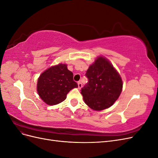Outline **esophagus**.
Returning a JSON list of instances; mask_svg holds the SVG:
<instances>
[{
  "instance_id": "1",
  "label": "esophagus",
  "mask_w": 158,
  "mask_h": 158,
  "mask_svg": "<svg viewBox=\"0 0 158 158\" xmlns=\"http://www.w3.org/2000/svg\"><path fill=\"white\" fill-rule=\"evenodd\" d=\"M78 89H81V88L82 87V84L80 82H78Z\"/></svg>"
}]
</instances>
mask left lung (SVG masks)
Wrapping results in <instances>:
<instances>
[{
  "label": "left lung",
  "instance_id": "8db88e82",
  "mask_svg": "<svg viewBox=\"0 0 158 158\" xmlns=\"http://www.w3.org/2000/svg\"><path fill=\"white\" fill-rule=\"evenodd\" d=\"M88 83L81 90L85 103L95 111L113 106L120 96L123 80L120 74L106 57L99 56L85 74Z\"/></svg>",
  "mask_w": 158,
  "mask_h": 158
}]
</instances>
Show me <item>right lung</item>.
Here are the masks:
<instances>
[{"label":"right lung","instance_id":"1","mask_svg":"<svg viewBox=\"0 0 158 158\" xmlns=\"http://www.w3.org/2000/svg\"><path fill=\"white\" fill-rule=\"evenodd\" d=\"M75 88H78V84L73 80V73L67 69L66 64L51 66L37 80V93L49 106L63 102L67 94Z\"/></svg>","mask_w":158,"mask_h":158}]
</instances>
